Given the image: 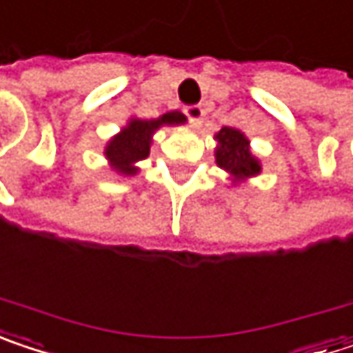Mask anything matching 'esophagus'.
Masks as SVG:
<instances>
[{"mask_svg":"<svg viewBox=\"0 0 353 353\" xmlns=\"http://www.w3.org/2000/svg\"><path fill=\"white\" fill-rule=\"evenodd\" d=\"M183 112H185V117L190 119V123H192L194 127H198V125L202 123L204 109H202L200 105H190V107H185V109H183Z\"/></svg>","mask_w":353,"mask_h":353,"instance_id":"1","label":"esophagus"}]
</instances>
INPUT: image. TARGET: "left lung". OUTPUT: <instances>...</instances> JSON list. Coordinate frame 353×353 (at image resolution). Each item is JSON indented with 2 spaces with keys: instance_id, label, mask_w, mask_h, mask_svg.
<instances>
[{
  "instance_id": "1",
  "label": "left lung",
  "mask_w": 353,
  "mask_h": 353,
  "mask_svg": "<svg viewBox=\"0 0 353 353\" xmlns=\"http://www.w3.org/2000/svg\"><path fill=\"white\" fill-rule=\"evenodd\" d=\"M216 163L218 168L230 174V179L234 183L261 174V163L250 153V141L242 131L234 127H222L216 133Z\"/></svg>"
}]
</instances>
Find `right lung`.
Returning a JSON list of instances; mask_svg holds the SVG:
<instances>
[{
    "label": "right lung",
    "instance_id": "1",
    "mask_svg": "<svg viewBox=\"0 0 353 353\" xmlns=\"http://www.w3.org/2000/svg\"><path fill=\"white\" fill-rule=\"evenodd\" d=\"M183 123H185V117L179 111L165 112L159 119H151V121L131 119L121 129V133H117L107 143L105 157L109 159L114 172L123 176H135L139 172L135 163L149 155L153 133L163 125H183Z\"/></svg>",
    "mask_w": 353,
    "mask_h": 353
}]
</instances>
